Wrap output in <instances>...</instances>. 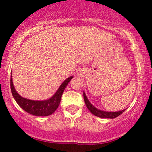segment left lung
<instances>
[{
	"mask_svg": "<svg viewBox=\"0 0 152 152\" xmlns=\"http://www.w3.org/2000/svg\"><path fill=\"white\" fill-rule=\"evenodd\" d=\"M84 95V99H85V104L87 106V109L90 110V112L91 113H93L94 115L97 116L99 118H115L118 117L120 115H121L126 110V109H124L123 110H120V111L118 112H107V111H104V110H101L97 109L96 107H95L94 106L90 103V102L89 101V99H87V96H86L85 91L83 93Z\"/></svg>",
	"mask_w": 152,
	"mask_h": 152,
	"instance_id": "8db88e82",
	"label": "left lung"
}]
</instances>
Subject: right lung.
I'll list each match as a JSON object with an SVG mask.
<instances>
[{"label": "right lung", "mask_w": 152, "mask_h": 152, "mask_svg": "<svg viewBox=\"0 0 152 152\" xmlns=\"http://www.w3.org/2000/svg\"><path fill=\"white\" fill-rule=\"evenodd\" d=\"M73 78V76L67 78L65 81L59 86L56 93L50 99L42 101H35L31 99H26L22 97L18 94V92L14 87L12 82V76L11 75V90H12V96L16 101L18 104L23 110L31 115L36 116H48L53 114L56 109L59 107L61 102L62 95L65 90L66 86L68 85L69 82Z\"/></svg>", "instance_id": "obj_1"}]
</instances>
